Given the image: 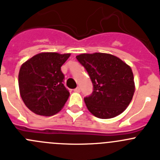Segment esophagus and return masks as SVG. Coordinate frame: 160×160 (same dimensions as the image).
Returning a JSON list of instances; mask_svg holds the SVG:
<instances>
[{
  "label": "esophagus",
  "instance_id": "esophagus-1",
  "mask_svg": "<svg viewBox=\"0 0 160 160\" xmlns=\"http://www.w3.org/2000/svg\"><path fill=\"white\" fill-rule=\"evenodd\" d=\"M74 91H75V92H80V91H81V89H80V87H79V86H78L76 89H74Z\"/></svg>",
  "mask_w": 160,
  "mask_h": 160
}]
</instances>
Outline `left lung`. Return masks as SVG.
<instances>
[{
	"mask_svg": "<svg viewBox=\"0 0 160 160\" xmlns=\"http://www.w3.org/2000/svg\"><path fill=\"white\" fill-rule=\"evenodd\" d=\"M76 58L87 70L93 85L92 94L84 98L88 110L101 119H109L122 113L135 92L130 66L107 53H84Z\"/></svg>",
	"mask_w": 160,
	"mask_h": 160,
	"instance_id": "obj_1",
	"label": "left lung"
}]
</instances>
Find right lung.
<instances>
[{
	"label": "right lung",
	"instance_id": "add662e5",
	"mask_svg": "<svg viewBox=\"0 0 160 160\" xmlns=\"http://www.w3.org/2000/svg\"><path fill=\"white\" fill-rule=\"evenodd\" d=\"M70 53L42 52L21 65L18 82L23 103L40 116H53L63 108L70 93L64 86L61 67Z\"/></svg>",
	"mask_w": 160,
	"mask_h": 160
}]
</instances>
